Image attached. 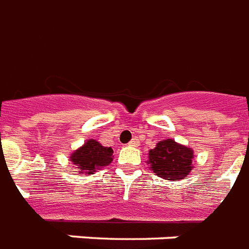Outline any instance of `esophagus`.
I'll use <instances>...</instances> for the list:
<instances>
[{
	"label": "esophagus",
	"mask_w": 249,
	"mask_h": 249,
	"mask_svg": "<svg viewBox=\"0 0 249 249\" xmlns=\"http://www.w3.org/2000/svg\"><path fill=\"white\" fill-rule=\"evenodd\" d=\"M129 146H132V147H138V146H140V142H138V140H132L129 142Z\"/></svg>",
	"instance_id": "esophagus-1"
}]
</instances>
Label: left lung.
Wrapping results in <instances>:
<instances>
[{"label":"left lung","mask_w":249,"mask_h":249,"mask_svg":"<svg viewBox=\"0 0 249 249\" xmlns=\"http://www.w3.org/2000/svg\"><path fill=\"white\" fill-rule=\"evenodd\" d=\"M191 148L178 144L172 140L160 141L154 150L148 152L151 169L164 179H182L193 169Z\"/></svg>","instance_id":"left-lung-1"}]
</instances>
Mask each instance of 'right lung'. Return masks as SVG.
Masks as SVG:
<instances>
[{
	"label": "right lung",
	"instance_id": "right-lung-1",
	"mask_svg": "<svg viewBox=\"0 0 249 249\" xmlns=\"http://www.w3.org/2000/svg\"><path fill=\"white\" fill-rule=\"evenodd\" d=\"M112 148L105 147L99 142L89 140L83 147L71 155V161L80 169V173L93 174L95 169L108 165L112 161Z\"/></svg>",
	"mask_w": 249,
	"mask_h": 249
}]
</instances>
